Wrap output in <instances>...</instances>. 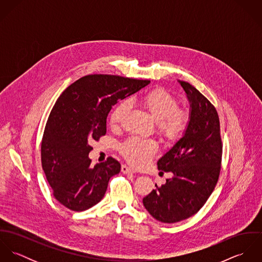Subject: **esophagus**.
<instances>
[{
  "label": "esophagus",
  "mask_w": 262,
  "mask_h": 262,
  "mask_svg": "<svg viewBox=\"0 0 262 262\" xmlns=\"http://www.w3.org/2000/svg\"><path fill=\"white\" fill-rule=\"evenodd\" d=\"M121 170H122V172L125 173V174H127V173H134V172H135L134 169H132L131 167L127 166L126 164H123V165L121 166Z\"/></svg>",
  "instance_id": "34e87169"
}]
</instances>
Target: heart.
<instances>
[{
    "label": "heart",
    "mask_w": 262,
    "mask_h": 262,
    "mask_svg": "<svg viewBox=\"0 0 262 262\" xmlns=\"http://www.w3.org/2000/svg\"><path fill=\"white\" fill-rule=\"evenodd\" d=\"M137 103L142 106L150 116L157 122L159 132L167 140L179 139L187 129L189 121L188 113L179 109L178 100L163 89H155L141 96ZM127 110V104L122 102L118 104L110 116L112 127H118ZM156 151V144L149 139H140L132 137L128 139L121 147V152L125 158L136 166L145 164Z\"/></svg>",
    "instance_id": "b5f03b06"
}]
</instances>
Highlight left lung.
<instances>
[{"label": "left lung", "mask_w": 262, "mask_h": 262, "mask_svg": "<svg viewBox=\"0 0 262 262\" xmlns=\"http://www.w3.org/2000/svg\"><path fill=\"white\" fill-rule=\"evenodd\" d=\"M189 104L183 136L157 161L171 179L143 199L150 215L162 223H177L194 215L207 202L219 179L222 141L215 107L191 84L178 80ZM161 171V172H162Z\"/></svg>", "instance_id": "1"}]
</instances>
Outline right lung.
Instances as JSON below:
<instances>
[{
  "label": "right lung",
  "mask_w": 262,
  "mask_h": 262,
  "mask_svg": "<svg viewBox=\"0 0 262 262\" xmlns=\"http://www.w3.org/2000/svg\"><path fill=\"white\" fill-rule=\"evenodd\" d=\"M149 83L118 75H85L59 96L44 129L41 162L53 195L61 205L81 212L104 198L121 164L109 157L93 167L90 143L106 134L112 106Z\"/></svg>",
  "instance_id": "add662e5"
}]
</instances>
